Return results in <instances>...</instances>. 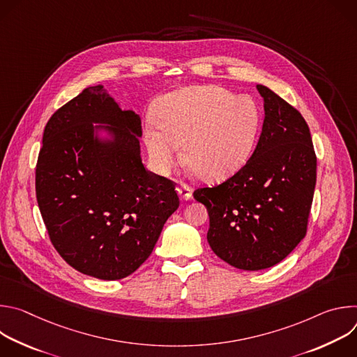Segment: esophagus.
<instances>
[{
	"mask_svg": "<svg viewBox=\"0 0 357 357\" xmlns=\"http://www.w3.org/2000/svg\"><path fill=\"white\" fill-rule=\"evenodd\" d=\"M176 190H178V195L181 196L182 200H189L192 197V188L189 185H186V183H181L176 188Z\"/></svg>",
	"mask_w": 357,
	"mask_h": 357,
	"instance_id": "obj_1",
	"label": "esophagus"
}]
</instances>
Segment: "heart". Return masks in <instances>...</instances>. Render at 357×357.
<instances>
[{"label": "heart", "instance_id": "b5f03b06", "mask_svg": "<svg viewBox=\"0 0 357 357\" xmlns=\"http://www.w3.org/2000/svg\"><path fill=\"white\" fill-rule=\"evenodd\" d=\"M157 121L144 127L149 161L168 174L181 160L203 181H222L250 160L261 128L256 100L220 86H192L165 96L155 109Z\"/></svg>", "mask_w": 357, "mask_h": 357}]
</instances>
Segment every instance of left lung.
<instances>
[{
  "label": "left lung",
  "mask_w": 357,
  "mask_h": 357,
  "mask_svg": "<svg viewBox=\"0 0 357 357\" xmlns=\"http://www.w3.org/2000/svg\"><path fill=\"white\" fill-rule=\"evenodd\" d=\"M257 90L266 117L252 155L223 183L193 192L209 212L216 256L248 271L278 264L305 237L317 183L307 121L268 87Z\"/></svg>",
  "instance_id": "obj_1"
}]
</instances>
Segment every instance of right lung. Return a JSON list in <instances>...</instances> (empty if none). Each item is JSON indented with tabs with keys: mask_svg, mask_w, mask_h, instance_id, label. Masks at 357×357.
<instances>
[{
	"mask_svg": "<svg viewBox=\"0 0 357 357\" xmlns=\"http://www.w3.org/2000/svg\"><path fill=\"white\" fill-rule=\"evenodd\" d=\"M98 128L112 139L98 140ZM141 135L139 116L121 110L103 86L84 89L45 127L38 206L54 247L82 274L107 281L132 274L179 206L175 183L145 169Z\"/></svg>",
	"mask_w": 357,
	"mask_h": 357,
	"instance_id": "obj_1",
	"label": "right lung"
}]
</instances>
